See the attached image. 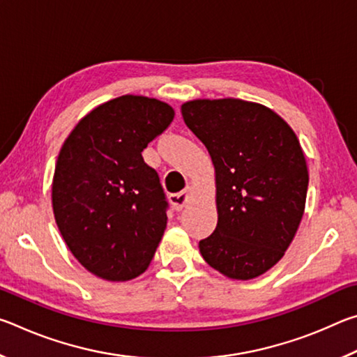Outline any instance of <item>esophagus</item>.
Segmentation results:
<instances>
[{"label": "esophagus", "mask_w": 357, "mask_h": 357, "mask_svg": "<svg viewBox=\"0 0 357 357\" xmlns=\"http://www.w3.org/2000/svg\"><path fill=\"white\" fill-rule=\"evenodd\" d=\"M189 193H190V187H185V189L183 192H178V193H172L170 195V203L172 206L176 209V211H181L184 206L187 200H189Z\"/></svg>", "instance_id": "34e87169"}]
</instances>
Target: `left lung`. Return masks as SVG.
<instances>
[{
  "label": "left lung",
  "mask_w": 357,
  "mask_h": 357,
  "mask_svg": "<svg viewBox=\"0 0 357 357\" xmlns=\"http://www.w3.org/2000/svg\"><path fill=\"white\" fill-rule=\"evenodd\" d=\"M181 113L215 168L219 217L198 244L204 261L229 279H255L285 255L304 214L309 172L298 137L255 102L197 99Z\"/></svg>",
  "instance_id": "8db88e82"
}]
</instances>
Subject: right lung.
Segmentation results:
<instances>
[{
	"label": "right lung",
	"mask_w": 357,
	"mask_h": 357,
	"mask_svg": "<svg viewBox=\"0 0 357 357\" xmlns=\"http://www.w3.org/2000/svg\"><path fill=\"white\" fill-rule=\"evenodd\" d=\"M174 118L144 96H121L89 112L59 151L52 203L61 236L83 268L100 279H135L167 228L168 202L142 151Z\"/></svg>",
	"instance_id": "obj_1"
}]
</instances>
